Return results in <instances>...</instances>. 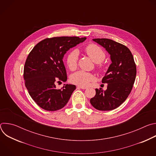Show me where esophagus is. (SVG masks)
Wrapping results in <instances>:
<instances>
[{
    "label": "esophagus",
    "instance_id": "34e87169",
    "mask_svg": "<svg viewBox=\"0 0 156 156\" xmlns=\"http://www.w3.org/2000/svg\"><path fill=\"white\" fill-rule=\"evenodd\" d=\"M77 87H78V88H80V89H82V90H86V89L87 88L86 87H84V86H78Z\"/></svg>",
    "mask_w": 156,
    "mask_h": 156
}]
</instances>
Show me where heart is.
Returning a JSON list of instances; mask_svg holds the SVG:
<instances>
[{"label":"heart","mask_w":156,"mask_h":156,"mask_svg":"<svg viewBox=\"0 0 156 156\" xmlns=\"http://www.w3.org/2000/svg\"><path fill=\"white\" fill-rule=\"evenodd\" d=\"M84 52L90 57L93 61L97 63V69L99 70L104 69V64L102 62L105 58V52L99 46L95 44H88L84 48ZM79 53L76 49L70 51L66 56L65 61L68 68L71 71L76 69L78 66ZM94 76L93 74L84 71H78L70 76V81L78 86H86L90 84V82L94 80Z\"/></svg>","instance_id":"1"}]
</instances>
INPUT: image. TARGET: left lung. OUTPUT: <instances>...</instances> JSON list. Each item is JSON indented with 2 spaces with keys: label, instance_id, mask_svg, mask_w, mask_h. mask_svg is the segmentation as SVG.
I'll list each match as a JSON object with an SVG mask.
<instances>
[{
  "label": "left lung",
  "instance_id": "1",
  "mask_svg": "<svg viewBox=\"0 0 156 156\" xmlns=\"http://www.w3.org/2000/svg\"><path fill=\"white\" fill-rule=\"evenodd\" d=\"M93 41L108 52L112 63L102 80V83H107V90L96 89V95L90 102L99 110H112L119 107L130 94L136 75V64L131 51L123 44L106 38Z\"/></svg>",
  "mask_w": 156,
  "mask_h": 156
}]
</instances>
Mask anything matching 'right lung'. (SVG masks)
<instances>
[{
	"label": "right lung",
	"instance_id": "1",
	"mask_svg": "<svg viewBox=\"0 0 156 156\" xmlns=\"http://www.w3.org/2000/svg\"><path fill=\"white\" fill-rule=\"evenodd\" d=\"M86 39L76 36L46 38L28 54L24 66L25 84L30 96L41 108L55 111L67 104L76 86L66 84L56 89L57 83L67 80L62 59L66 51Z\"/></svg>",
	"mask_w": 156,
	"mask_h": 156
}]
</instances>
